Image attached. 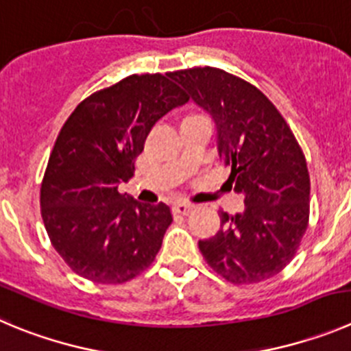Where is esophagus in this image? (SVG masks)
I'll use <instances>...</instances> for the list:
<instances>
[{"mask_svg":"<svg viewBox=\"0 0 351 351\" xmlns=\"http://www.w3.org/2000/svg\"><path fill=\"white\" fill-rule=\"evenodd\" d=\"M192 209H194V204H189V202H178V204L173 206V211L182 216H186L189 213H192Z\"/></svg>","mask_w":351,"mask_h":351,"instance_id":"obj_1","label":"esophagus"}]
</instances>
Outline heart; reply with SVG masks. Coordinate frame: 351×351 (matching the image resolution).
<instances>
[{
	"label": "heart",
	"mask_w": 351,
	"mask_h": 351,
	"mask_svg": "<svg viewBox=\"0 0 351 351\" xmlns=\"http://www.w3.org/2000/svg\"><path fill=\"white\" fill-rule=\"evenodd\" d=\"M195 119H208V117L202 116V114H191V116H186L185 119H183V123H186V121H195Z\"/></svg>",
	"instance_id": "heart-1"
}]
</instances>
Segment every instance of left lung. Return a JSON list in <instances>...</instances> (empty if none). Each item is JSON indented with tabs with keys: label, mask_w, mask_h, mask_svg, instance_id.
<instances>
[{
	"label": "left lung",
	"mask_w": 351,
	"mask_h": 351,
	"mask_svg": "<svg viewBox=\"0 0 351 351\" xmlns=\"http://www.w3.org/2000/svg\"><path fill=\"white\" fill-rule=\"evenodd\" d=\"M186 98L208 110L225 185L244 195V213L221 211V228L199 241L206 263L232 284L267 280L289 265L310 218L306 159L277 107L254 84L218 67L171 72Z\"/></svg>",
	"instance_id": "8db88e82"
}]
</instances>
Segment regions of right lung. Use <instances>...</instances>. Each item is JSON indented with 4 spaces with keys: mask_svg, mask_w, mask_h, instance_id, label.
Instances as JSON below:
<instances>
[{
    "mask_svg": "<svg viewBox=\"0 0 351 351\" xmlns=\"http://www.w3.org/2000/svg\"><path fill=\"white\" fill-rule=\"evenodd\" d=\"M189 100L168 74H131L84 98L57 136L41 182V216L51 245L74 274L123 284L152 265L169 206L119 192L154 124Z\"/></svg>",
    "mask_w": 351,
    "mask_h": 351,
    "instance_id": "add662e5",
    "label": "right lung"
}]
</instances>
